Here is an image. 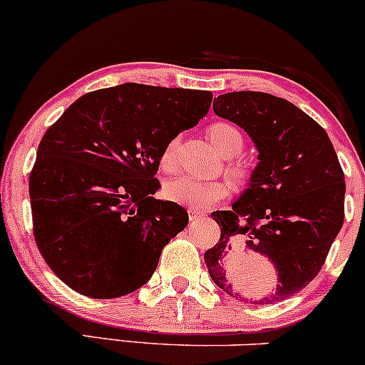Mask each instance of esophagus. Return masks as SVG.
I'll return each instance as SVG.
<instances>
[{
    "mask_svg": "<svg viewBox=\"0 0 365 365\" xmlns=\"http://www.w3.org/2000/svg\"><path fill=\"white\" fill-rule=\"evenodd\" d=\"M205 213L203 211H197V210H190V222H196V220L203 218Z\"/></svg>",
    "mask_w": 365,
    "mask_h": 365,
    "instance_id": "1",
    "label": "esophagus"
}]
</instances>
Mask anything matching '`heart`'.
<instances>
[{
    "label": "heart",
    "instance_id": "heart-1",
    "mask_svg": "<svg viewBox=\"0 0 365 365\" xmlns=\"http://www.w3.org/2000/svg\"><path fill=\"white\" fill-rule=\"evenodd\" d=\"M210 142L220 154L227 155V170L238 184L250 182L254 169L249 162L242 159L240 152L245 147V138L242 130L230 121H213L206 128ZM181 138L173 137L162 147L159 162L164 170H173L178 160V150ZM232 182L228 179H213V181H201L191 175H179L170 179L164 186V196L174 203L184 205L192 210H208L213 205L230 196Z\"/></svg>",
    "mask_w": 365,
    "mask_h": 365
}]
</instances>
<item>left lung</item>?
Masks as SVG:
<instances>
[{
    "label": "left lung",
    "instance_id": "1",
    "mask_svg": "<svg viewBox=\"0 0 365 365\" xmlns=\"http://www.w3.org/2000/svg\"><path fill=\"white\" fill-rule=\"evenodd\" d=\"M213 110L250 135L259 164L232 210L211 213L222 235L205 252V264L227 294L257 304L277 303L322 271L344 225V170L325 130L284 98L227 93L217 98ZM237 241L272 260L278 272L272 290L248 291L243 261L231 260Z\"/></svg>",
    "mask_w": 365,
    "mask_h": 365
}]
</instances>
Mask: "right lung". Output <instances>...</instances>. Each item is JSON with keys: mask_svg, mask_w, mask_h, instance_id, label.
Returning a JSON list of instances; mask_svg holds the SVG:
<instances>
[{"mask_svg": "<svg viewBox=\"0 0 365 365\" xmlns=\"http://www.w3.org/2000/svg\"><path fill=\"white\" fill-rule=\"evenodd\" d=\"M211 91L125 83L74 101L38 143L34 237L71 289L111 299L142 287L187 211L155 200L162 147L210 111Z\"/></svg>", "mask_w": 365, "mask_h": 365, "instance_id": "right-lung-1", "label": "right lung"}]
</instances>
